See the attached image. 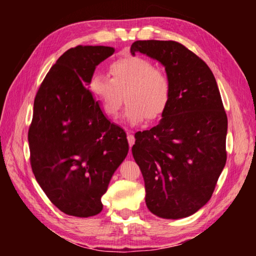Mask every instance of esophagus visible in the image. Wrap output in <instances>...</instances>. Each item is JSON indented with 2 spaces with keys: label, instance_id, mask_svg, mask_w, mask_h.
<instances>
[{
  "label": "esophagus",
  "instance_id": "1",
  "mask_svg": "<svg viewBox=\"0 0 256 256\" xmlns=\"http://www.w3.org/2000/svg\"><path fill=\"white\" fill-rule=\"evenodd\" d=\"M128 144L132 148V146L134 144V142H136V138H134V136L132 133H128Z\"/></svg>",
  "mask_w": 256,
  "mask_h": 256
}]
</instances>
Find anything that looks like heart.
<instances>
[{"instance_id":"1","label":"heart","mask_w":256,"mask_h":256,"mask_svg":"<svg viewBox=\"0 0 256 256\" xmlns=\"http://www.w3.org/2000/svg\"><path fill=\"white\" fill-rule=\"evenodd\" d=\"M110 71L112 78L96 72L90 80V90L107 116L118 114L124 96L128 107L123 120L131 126L142 124L146 118H158L166 110L172 96L170 76L150 60L126 56L115 60Z\"/></svg>"}]
</instances>
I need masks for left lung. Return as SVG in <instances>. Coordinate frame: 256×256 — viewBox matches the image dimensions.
<instances>
[{
	"label": "left lung",
	"mask_w": 256,
	"mask_h": 256,
	"mask_svg": "<svg viewBox=\"0 0 256 256\" xmlns=\"http://www.w3.org/2000/svg\"><path fill=\"white\" fill-rule=\"evenodd\" d=\"M158 60L172 84L157 126L136 134L132 154L144 175L146 204L164 219L192 216L206 206L226 164L228 120L214 73L172 40H138L131 54Z\"/></svg>",
	"instance_id": "obj_1"
}]
</instances>
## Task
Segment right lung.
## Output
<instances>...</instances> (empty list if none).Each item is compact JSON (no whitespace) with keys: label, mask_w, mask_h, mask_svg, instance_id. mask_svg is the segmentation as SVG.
<instances>
[{"label":"right lung","mask_w":256,"mask_h":256,"mask_svg":"<svg viewBox=\"0 0 256 256\" xmlns=\"http://www.w3.org/2000/svg\"><path fill=\"white\" fill-rule=\"evenodd\" d=\"M114 52L82 45L66 50L34 98L28 132L34 175L68 216L88 218L102 210V196L128 152L126 133L107 118L89 90L97 66Z\"/></svg>","instance_id":"1"}]
</instances>
